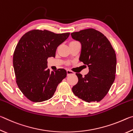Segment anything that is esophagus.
<instances>
[{"label":"esophagus","instance_id":"obj_1","mask_svg":"<svg viewBox=\"0 0 133 133\" xmlns=\"http://www.w3.org/2000/svg\"><path fill=\"white\" fill-rule=\"evenodd\" d=\"M67 76L71 75H75V73L73 71H72L71 70H67Z\"/></svg>","mask_w":133,"mask_h":133}]
</instances>
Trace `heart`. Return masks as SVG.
I'll list each match as a JSON object with an SVG mask.
<instances>
[{"label":"heart","mask_w":133,"mask_h":133,"mask_svg":"<svg viewBox=\"0 0 133 133\" xmlns=\"http://www.w3.org/2000/svg\"><path fill=\"white\" fill-rule=\"evenodd\" d=\"M75 42V41H73V42Z\"/></svg>","instance_id":"obj_1"}]
</instances>
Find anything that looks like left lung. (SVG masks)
<instances>
[{"mask_svg":"<svg viewBox=\"0 0 133 133\" xmlns=\"http://www.w3.org/2000/svg\"><path fill=\"white\" fill-rule=\"evenodd\" d=\"M82 44L79 60L89 67L84 77L76 73L78 83L72 88L85 102H98L104 97L115 80L116 55L109 40L99 31L87 29L71 33Z\"/></svg>","mask_w":133,"mask_h":133,"instance_id":"1","label":"left lung"}]
</instances>
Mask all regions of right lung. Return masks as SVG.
I'll return each instance as SVG.
<instances>
[{"label": "right lung", "instance_id": "1", "mask_svg": "<svg viewBox=\"0 0 133 133\" xmlns=\"http://www.w3.org/2000/svg\"><path fill=\"white\" fill-rule=\"evenodd\" d=\"M69 35L70 33L32 30L18 42L13 57L16 83L31 102H42L52 97L58 84L66 77V70L50 71L47 67L48 58L55 57L57 47Z\"/></svg>", "mask_w": 133, "mask_h": 133}]
</instances>
